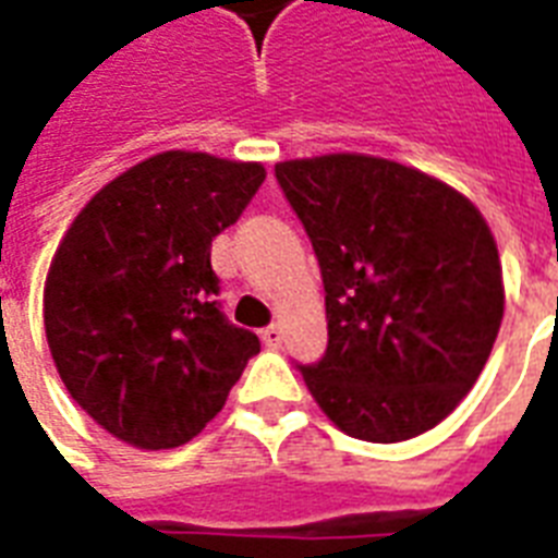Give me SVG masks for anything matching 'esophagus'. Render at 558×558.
Wrapping results in <instances>:
<instances>
[{"instance_id": "34e87169", "label": "esophagus", "mask_w": 558, "mask_h": 558, "mask_svg": "<svg viewBox=\"0 0 558 558\" xmlns=\"http://www.w3.org/2000/svg\"><path fill=\"white\" fill-rule=\"evenodd\" d=\"M260 339H263V344H266V348L278 350L280 344H283V330H280L278 324H271V327H266V330L260 332Z\"/></svg>"}]
</instances>
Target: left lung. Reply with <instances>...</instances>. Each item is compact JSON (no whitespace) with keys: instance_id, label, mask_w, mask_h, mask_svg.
Instances as JSON below:
<instances>
[{"instance_id":"obj_1","label":"left lung","mask_w":558,"mask_h":558,"mask_svg":"<svg viewBox=\"0 0 558 558\" xmlns=\"http://www.w3.org/2000/svg\"><path fill=\"white\" fill-rule=\"evenodd\" d=\"M315 248L327 350L298 365L359 440L399 442L460 405L504 318L501 260L481 210L388 159L332 153L275 165Z\"/></svg>"}]
</instances>
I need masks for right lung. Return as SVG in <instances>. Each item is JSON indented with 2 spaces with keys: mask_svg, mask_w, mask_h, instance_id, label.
I'll return each mask as SVG.
<instances>
[{
  "mask_svg": "<svg viewBox=\"0 0 558 558\" xmlns=\"http://www.w3.org/2000/svg\"><path fill=\"white\" fill-rule=\"evenodd\" d=\"M257 161L168 150L100 187L46 278L57 373L86 414L135 449H173L222 411L260 353L228 322L210 240L263 185Z\"/></svg>",
  "mask_w": 558,
  "mask_h": 558,
  "instance_id": "obj_1",
  "label": "right lung"
}]
</instances>
